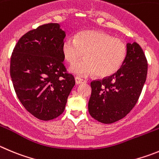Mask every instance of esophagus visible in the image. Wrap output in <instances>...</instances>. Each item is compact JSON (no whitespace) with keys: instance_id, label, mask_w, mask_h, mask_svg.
Masks as SVG:
<instances>
[{"instance_id":"1","label":"esophagus","mask_w":159,"mask_h":159,"mask_svg":"<svg viewBox=\"0 0 159 159\" xmlns=\"http://www.w3.org/2000/svg\"><path fill=\"white\" fill-rule=\"evenodd\" d=\"M75 82H76V84H81V83L86 82V81L84 79H82V78H79V77H76V78H75Z\"/></svg>"}]
</instances>
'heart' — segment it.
Segmentation results:
<instances>
[{
	"label": "heart",
	"mask_w": 159,
	"mask_h": 159,
	"mask_svg": "<svg viewBox=\"0 0 159 159\" xmlns=\"http://www.w3.org/2000/svg\"><path fill=\"white\" fill-rule=\"evenodd\" d=\"M61 51L64 59L74 65L83 57L85 59L71 67L77 75L87 76L96 73L100 78L116 73L124 63L127 47L121 40L99 30H84L75 38L68 37L63 41Z\"/></svg>",
	"instance_id": "heart-1"
}]
</instances>
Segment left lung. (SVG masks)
<instances>
[{"label": "left lung", "mask_w": 159, "mask_h": 159, "mask_svg": "<svg viewBox=\"0 0 159 159\" xmlns=\"http://www.w3.org/2000/svg\"><path fill=\"white\" fill-rule=\"evenodd\" d=\"M148 74V60L139 44H127L120 69L111 76L91 82L89 112L94 119L111 124L125 118L137 103Z\"/></svg>", "instance_id": "8db88e82"}]
</instances>
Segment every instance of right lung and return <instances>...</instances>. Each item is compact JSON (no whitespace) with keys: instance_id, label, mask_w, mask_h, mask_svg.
Listing matches in <instances>:
<instances>
[{"instance_id":"right-lung-1","label":"right lung","mask_w":159,"mask_h":159,"mask_svg":"<svg viewBox=\"0 0 159 159\" xmlns=\"http://www.w3.org/2000/svg\"><path fill=\"white\" fill-rule=\"evenodd\" d=\"M66 34L58 23L28 31L18 41L10 61V75L25 109L43 121L64 111L75 78L63 63L61 46Z\"/></svg>"}]
</instances>
